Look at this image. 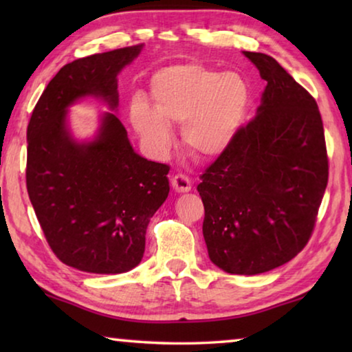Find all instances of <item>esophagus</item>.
<instances>
[{"mask_svg": "<svg viewBox=\"0 0 352 352\" xmlns=\"http://www.w3.org/2000/svg\"><path fill=\"white\" fill-rule=\"evenodd\" d=\"M170 184H172V188L175 189V192H189L190 186H192L189 178L183 174H177L175 177H172Z\"/></svg>", "mask_w": 352, "mask_h": 352, "instance_id": "1", "label": "esophagus"}]
</instances>
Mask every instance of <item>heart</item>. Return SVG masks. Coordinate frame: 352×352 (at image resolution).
<instances>
[{
    "label": "heart",
    "mask_w": 352,
    "mask_h": 352,
    "mask_svg": "<svg viewBox=\"0 0 352 352\" xmlns=\"http://www.w3.org/2000/svg\"><path fill=\"white\" fill-rule=\"evenodd\" d=\"M152 109L136 100L130 122L155 155L172 146L170 124L182 127L190 153L204 158L222 155L234 141L245 119L250 91L236 73L214 71L204 65H174L153 76Z\"/></svg>",
    "instance_id": "heart-1"
}]
</instances>
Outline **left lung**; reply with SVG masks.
I'll use <instances>...</instances> for the list:
<instances>
[{
	"instance_id": "1",
	"label": "left lung",
	"mask_w": 352,
	"mask_h": 352,
	"mask_svg": "<svg viewBox=\"0 0 352 352\" xmlns=\"http://www.w3.org/2000/svg\"><path fill=\"white\" fill-rule=\"evenodd\" d=\"M267 87L253 121L201 175L204 237L214 265L259 275L311 239L327 184L318 105L275 58L243 51Z\"/></svg>"
}]
</instances>
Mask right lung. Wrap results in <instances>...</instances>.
<instances>
[{
	"mask_svg": "<svg viewBox=\"0 0 352 352\" xmlns=\"http://www.w3.org/2000/svg\"><path fill=\"white\" fill-rule=\"evenodd\" d=\"M144 45L77 58L47 83L28 126L26 186L41 230L63 264L99 275L135 269L146 230L169 194V166L133 151L118 110V74ZM96 97L112 110L93 140H76L67 110Z\"/></svg>",
	"mask_w": 352,
	"mask_h": 352,
	"instance_id": "add662e5",
	"label": "right lung"
}]
</instances>
